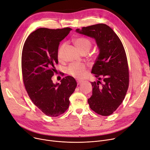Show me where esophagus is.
<instances>
[{
  "mask_svg": "<svg viewBox=\"0 0 150 150\" xmlns=\"http://www.w3.org/2000/svg\"><path fill=\"white\" fill-rule=\"evenodd\" d=\"M76 82H77V84H80L82 83L83 81L82 80H78V79H77Z\"/></svg>",
  "mask_w": 150,
  "mask_h": 150,
  "instance_id": "esophagus-1",
  "label": "esophagus"
}]
</instances>
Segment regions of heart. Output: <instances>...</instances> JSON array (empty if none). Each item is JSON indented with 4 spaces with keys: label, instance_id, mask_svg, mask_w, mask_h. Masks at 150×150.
<instances>
[{
    "label": "heart",
    "instance_id": "obj_1",
    "mask_svg": "<svg viewBox=\"0 0 150 150\" xmlns=\"http://www.w3.org/2000/svg\"><path fill=\"white\" fill-rule=\"evenodd\" d=\"M74 43L77 49L81 52L84 51H89L91 47V42L85 37H78L74 39ZM63 49V46L59 47L58 52V57L60 58ZM85 65L83 63H74L70 65L67 69V73L73 76L78 78H82L85 74Z\"/></svg>",
    "mask_w": 150,
    "mask_h": 150
}]
</instances>
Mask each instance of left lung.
<instances>
[{
	"label": "left lung",
	"instance_id": "8db88e82",
	"mask_svg": "<svg viewBox=\"0 0 150 150\" xmlns=\"http://www.w3.org/2000/svg\"><path fill=\"white\" fill-rule=\"evenodd\" d=\"M76 32L94 38L99 49L91 72L98 80L91 83L89 106L99 115H110L122 103L128 87V67L122 43L113 30L103 23L76 29Z\"/></svg>",
	"mask_w": 150,
	"mask_h": 150
}]
</instances>
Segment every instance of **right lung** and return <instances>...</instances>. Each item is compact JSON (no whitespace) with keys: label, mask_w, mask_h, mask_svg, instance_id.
<instances>
[{"label":"right lung","mask_w":150,"mask_h":150,"mask_svg":"<svg viewBox=\"0 0 150 150\" xmlns=\"http://www.w3.org/2000/svg\"><path fill=\"white\" fill-rule=\"evenodd\" d=\"M71 30L37 29L28 37L23 47L22 70L25 88L33 103L48 116L56 117L67 110L69 98L77 85L71 76L63 78L61 84H54L52 80L58 64L59 43Z\"/></svg>","instance_id":"1"}]
</instances>
